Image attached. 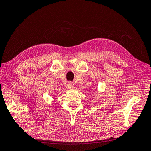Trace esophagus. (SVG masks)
Segmentation results:
<instances>
[{
  "mask_svg": "<svg viewBox=\"0 0 151 151\" xmlns=\"http://www.w3.org/2000/svg\"><path fill=\"white\" fill-rule=\"evenodd\" d=\"M68 87L69 88H70V89H73V88H75V85H74L73 83H72V82H68Z\"/></svg>",
  "mask_w": 151,
  "mask_h": 151,
  "instance_id": "1",
  "label": "esophagus"
}]
</instances>
